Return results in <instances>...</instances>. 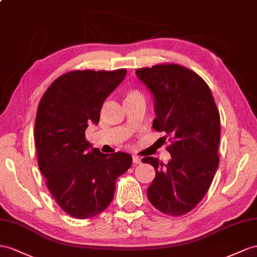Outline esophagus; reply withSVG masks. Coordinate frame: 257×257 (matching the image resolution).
Here are the masks:
<instances>
[{"label":"esophagus","instance_id":"obj_1","mask_svg":"<svg viewBox=\"0 0 257 257\" xmlns=\"http://www.w3.org/2000/svg\"><path fill=\"white\" fill-rule=\"evenodd\" d=\"M133 162H134V164H136V165H137V164H140L141 163V159H140L139 156L134 155L133 156Z\"/></svg>","mask_w":257,"mask_h":257}]
</instances>
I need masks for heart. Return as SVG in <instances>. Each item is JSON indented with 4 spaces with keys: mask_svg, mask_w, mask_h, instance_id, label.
<instances>
[{
    "mask_svg": "<svg viewBox=\"0 0 257 257\" xmlns=\"http://www.w3.org/2000/svg\"><path fill=\"white\" fill-rule=\"evenodd\" d=\"M135 101H143L144 102V96L143 93L138 89L131 88L128 89L124 93V102H135Z\"/></svg>",
    "mask_w": 257,
    "mask_h": 257,
    "instance_id": "obj_1",
    "label": "heart"
}]
</instances>
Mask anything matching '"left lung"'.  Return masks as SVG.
Segmentation results:
<instances>
[{"instance_id":"obj_1","label":"left lung","mask_w":257,"mask_h":257,"mask_svg":"<svg viewBox=\"0 0 257 257\" xmlns=\"http://www.w3.org/2000/svg\"><path fill=\"white\" fill-rule=\"evenodd\" d=\"M136 74L153 94V128L165 133L172 155L167 164L142 159L155 169L148 199L164 214L182 216L202 201L218 167L219 111L207 83L181 65L157 64Z\"/></svg>"}]
</instances>
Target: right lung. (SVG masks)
<instances>
[{"label":"right lung","mask_w":257,"mask_h":257,"mask_svg":"<svg viewBox=\"0 0 257 257\" xmlns=\"http://www.w3.org/2000/svg\"><path fill=\"white\" fill-rule=\"evenodd\" d=\"M126 69L72 70L58 77L38 105L35 141L38 165L47 187L66 214L85 219L106 208L118 177L130 168L127 153H101L85 139V129L100 120L106 97Z\"/></svg>","instance_id":"1"}]
</instances>
